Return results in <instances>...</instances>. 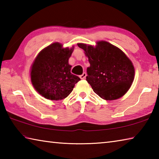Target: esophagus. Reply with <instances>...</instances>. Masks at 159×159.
<instances>
[{
  "mask_svg": "<svg viewBox=\"0 0 159 159\" xmlns=\"http://www.w3.org/2000/svg\"><path fill=\"white\" fill-rule=\"evenodd\" d=\"M86 76H87V74H86L85 72H83V74H81V75H80V79H85Z\"/></svg>",
  "mask_w": 159,
  "mask_h": 159,
  "instance_id": "1",
  "label": "esophagus"
}]
</instances>
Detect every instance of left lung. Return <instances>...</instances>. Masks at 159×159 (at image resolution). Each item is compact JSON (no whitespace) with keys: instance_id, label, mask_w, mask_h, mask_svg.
<instances>
[{"instance_id":"obj_1","label":"left lung","mask_w":159,"mask_h":159,"mask_svg":"<svg viewBox=\"0 0 159 159\" xmlns=\"http://www.w3.org/2000/svg\"><path fill=\"white\" fill-rule=\"evenodd\" d=\"M96 43L95 46L77 44L84 50L90 64L86 80L102 99H117L130 89L134 78V66L120 48L104 41Z\"/></svg>"}]
</instances>
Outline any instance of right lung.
I'll list each match as a JSON object with an SVG mask.
<instances>
[{
    "label": "right lung",
    "instance_id": "add662e5",
    "mask_svg": "<svg viewBox=\"0 0 159 159\" xmlns=\"http://www.w3.org/2000/svg\"><path fill=\"white\" fill-rule=\"evenodd\" d=\"M74 47L63 48L55 42L40 52L31 66V81L40 95L50 100H61L72 92L80 80L71 73L69 59Z\"/></svg>",
    "mask_w": 159,
    "mask_h": 159
}]
</instances>
